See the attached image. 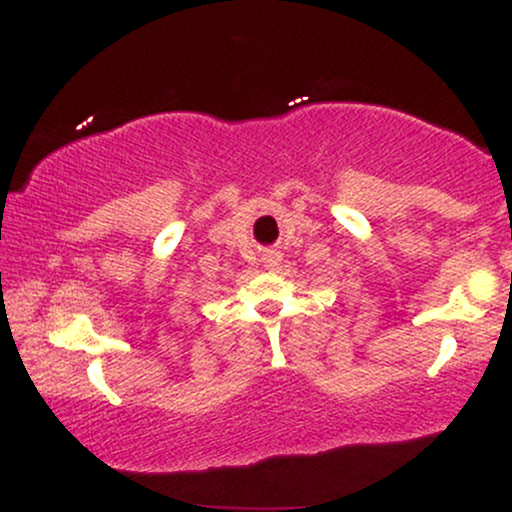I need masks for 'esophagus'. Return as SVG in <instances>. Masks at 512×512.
<instances>
[{
  "mask_svg": "<svg viewBox=\"0 0 512 512\" xmlns=\"http://www.w3.org/2000/svg\"><path fill=\"white\" fill-rule=\"evenodd\" d=\"M264 262H267V267H274V264L279 262V255H267L264 257Z\"/></svg>",
  "mask_w": 512,
  "mask_h": 512,
  "instance_id": "34e87169",
  "label": "esophagus"
}]
</instances>
